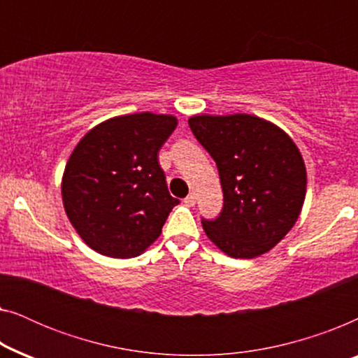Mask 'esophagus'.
Instances as JSON below:
<instances>
[{"mask_svg":"<svg viewBox=\"0 0 358 358\" xmlns=\"http://www.w3.org/2000/svg\"><path fill=\"white\" fill-rule=\"evenodd\" d=\"M184 203L187 205V207H194V205H195V194H189L187 197L184 199Z\"/></svg>","mask_w":358,"mask_h":358,"instance_id":"1","label":"esophagus"}]
</instances>
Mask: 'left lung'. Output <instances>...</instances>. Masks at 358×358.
I'll return each instance as SVG.
<instances>
[{
  "label": "left lung",
  "instance_id": "left-lung-1",
  "mask_svg": "<svg viewBox=\"0 0 358 358\" xmlns=\"http://www.w3.org/2000/svg\"><path fill=\"white\" fill-rule=\"evenodd\" d=\"M189 127L217 163L223 208L202 227L224 254L252 259L290 231L306 194V168L285 131L249 114L194 115Z\"/></svg>",
  "mask_w": 358,
  "mask_h": 358
}]
</instances>
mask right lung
Returning a JSON list of instances; mask_svg holds the SVG:
<instances>
[{
  "instance_id": "add662e5",
  "label": "right lung",
  "mask_w": 358,
  "mask_h": 358,
  "mask_svg": "<svg viewBox=\"0 0 358 358\" xmlns=\"http://www.w3.org/2000/svg\"><path fill=\"white\" fill-rule=\"evenodd\" d=\"M176 127V117L151 112L114 117L73 150L62 180L63 205L94 251L135 257L161 234L179 200L171 197L158 151Z\"/></svg>"
}]
</instances>
